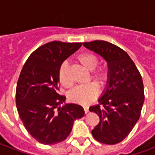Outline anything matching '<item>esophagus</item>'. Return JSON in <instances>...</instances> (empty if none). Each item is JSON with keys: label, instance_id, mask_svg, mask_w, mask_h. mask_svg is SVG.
Listing matches in <instances>:
<instances>
[{"label": "esophagus", "instance_id": "34e87169", "mask_svg": "<svg viewBox=\"0 0 155 155\" xmlns=\"http://www.w3.org/2000/svg\"><path fill=\"white\" fill-rule=\"evenodd\" d=\"M84 113H85V114H87L88 112H89V108L86 107V106H84Z\"/></svg>", "mask_w": 155, "mask_h": 155}]
</instances>
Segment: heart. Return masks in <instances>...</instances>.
<instances>
[{"label":"heart","instance_id":"1","mask_svg":"<svg viewBox=\"0 0 155 155\" xmlns=\"http://www.w3.org/2000/svg\"><path fill=\"white\" fill-rule=\"evenodd\" d=\"M77 61L87 71L91 72V79L99 85H101L106 80L107 72L104 68H98V57L92 53H82L77 56ZM69 66L66 62L61 64L59 71V81L61 84L65 88L71 87V81L68 76ZM98 88L94 84H90L84 86L75 88L69 94V99L71 102L75 104L86 105L90 104L94 98L97 96Z\"/></svg>","mask_w":155,"mask_h":155}]
</instances>
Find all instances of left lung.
Instances as JSON below:
<instances>
[{
    "label": "left lung",
    "mask_w": 155,
    "mask_h": 155,
    "mask_svg": "<svg viewBox=\"0 0 155 155\" xmlns=\"http://www.w3.org/2000/svg\"><path fill=\"white\" fill-rule=\"evenodd\" d=\"M83 45L108 64L106 85L99 104L89 109L101 120L92 135L101 143L115 144L126 138L140 119L144 101L142 77L130 55L115 45L94 41Z\"/></svg>",
    "instance_id": "obj_1"
}]
</instances>
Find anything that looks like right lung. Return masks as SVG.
Masks as SVG:
<instances>
[{
  "instance_id": "right-lung-1",
  "label": "right lung",
  "mask_w": 155,
  "mask_h": 155,
  "mask_svg": "<svg viewBox=\"0 0 155 155\" xmlns=\"http://www.w3.org/2000/svg\"><path fill=\"white\" fill-rule=\"evenodd\" d=\"M81 43L51 41L32 52L20 74L15 102L24 126L35 140L54 144L71 134L73 123L84 115L79 104H63L66 98L58 94L59 71Z\"/></svg>"
}]
</instances>
